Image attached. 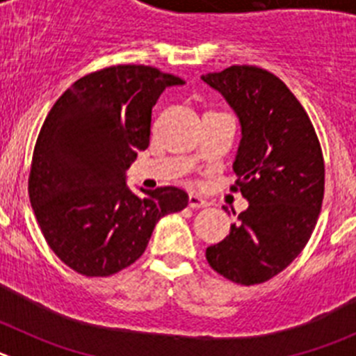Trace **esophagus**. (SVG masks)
<instances>
[{"label":"esophagus","instance_id":"1","mask_svg":"<svg viewBox=\"0 0 356 356\" xmlns=\"http://www.w3.org/2000/svg\"><path fill=\"white\" fill-rule=\"evenodd\" d=\"M188 207H191V209H205V207H209V201L203 200V197L197 196V194H191V196H188Z\"/></svg>","mask_w":356,"mask_h":356}]
</instances>
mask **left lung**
<instances>
[{
    "label": "left lung",
    "mask_w": 356,
    "mask_h": 356,
    "mask_svg": "<svg viewBox=\"0 0 356 356\" xmlns=\"http://www.w3.org/2000/svg\"><path fill=\"white\" fill-rule=\"evenodd\" d=\"M201 78L238 115L232 191L250 201L228 237L207 248V260L234 284H264L303 251L316 228L325 196L319 139L301 103L273 72L232 65Z\"/></svg>",
    "instance_id": "left-lung-1"
}]
</instances>
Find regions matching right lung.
<instances>
[{
  "label": "right lung",
  "instance_id": "obj_1",
  "mask_svg": "<svg viewBox=\"0 0 356 356\" xmlns=\"http://www.w3.org/2000/svg\"><path fill=\"white\" fill-rule=\"evenodd\" d=\"M185 83L151 65H110L62 94L37 137L28 194L44 238L72 271L110 276L146 250L160 217L180 212L176 187L135 196L124 171L149 146L151 110L165 87Z\"/></svg>",
  "mask_w": 356,
  "mask_h": 356
}]
</instances>
